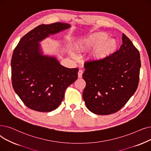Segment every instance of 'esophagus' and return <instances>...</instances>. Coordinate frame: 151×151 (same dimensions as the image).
Instances as JSON below:
<instances>
[{
	"label": "esophagus",
	"instance_id": "1",
	"mask_svg": "<svg viewBox=\"0 0 151 151\" xmlns=\"http://www.w3.org/2000/svg\"><path fill=\"white\" fill-rule=\"evenodd\" d=\"M83 73V71L82 70H80L79 71H78V78H82V75Z\"/></svg>",
	"mask_w": 151,
	"mask_h": 151
}]
</instances>
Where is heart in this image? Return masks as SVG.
I'll list each match as a JSON object with an SVG mask.
<instances>
[{"label":"heart","mask_w":151,"mask_h":151,"mask_svg":"<svg viewBox=\"0 0 151 151\" xmlns=\"http://www.w3.org/2000/svg\"><path fill=\"white\" fill-rule=\"evenodd\" d=\"M108 37L106 32H95L78 41L76 48L78 51L83 52L93 50L92 56L94 58L103 60L112 55L118 47L115 39Z\"/></svg>","instance_id":"1"}]
</instances>
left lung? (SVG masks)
<instances>
[{
  "label": "left lung",
  "mask_w": 151,
  "mask_h": 151,
  "mask_svg": "<svg viewBox=\"0 0 151 151\" xmlns=\"http://www.w3.org/2000/svg\"><path fill=\"white\" fill-rule=\"evenodd\" d=\"M119 50L103 60L84 63L86 81L83 97L87 108L97 115L120 110L136 92L139 80V52L124 34Z\"/></svg>",
  "instance_id": "obj_1"
}]
</instances>
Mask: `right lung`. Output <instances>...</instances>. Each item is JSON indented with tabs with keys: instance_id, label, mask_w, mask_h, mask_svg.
Wrapping results in <instances>:
<instances>
[{
	"instance_id": "right-lung-1",
	"label": "right lung",
	"mask_w": 151,
	"mask_h": 151,
	"mask_svg": "<svg viewBox=\"0 0 151 151\" xmlns=\"http://www.w3.org/2000/svg\"><path fill=\"white\" fill-rule=\"evenodd\" d=\"M70 27L62 23L39 25L20 39L13 52L12 86L25 106L32 110H54L63 101L65 90L77 80L78 68H66L55 57L43 55L38 43Z\"/></svg>"
}]
</instances>
